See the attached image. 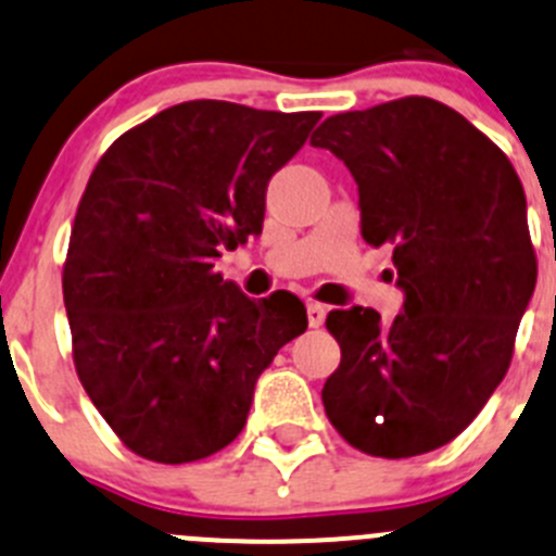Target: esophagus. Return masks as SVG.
Segmentation results:
<instances>
[{
  "instance_id": "34e87169",
  "label": "esophagus",
  "mask_w": 556,
  "mask_h": 556,
  "mask_svg": "<svg viewBox=\"0 0 556 556\" xmlns=\"http://www.w3.org/2000/svg\"><path fill=\"white\" fill-rule=\"evenodd\" d=\"M306 317H309L312 328H320L323 320H326V306L312 301V304H306Z\"/></svg>"
}]
</instances>
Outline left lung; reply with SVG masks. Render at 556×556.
Segmentation results:
<instances>
[{
  "mask_svg": "<svg viewBox=\"0 0 556 556\" xmlns=\"http://www.w3.org/2000/svg\"><path fill=\"white\" fill-rule=\"evenodd\" d=\"M309 143L348 165L361 236L393 247L404 293L391 323L366 306L328 315L342 361L323 407L364 454H427L470 427L510 366L538 279L521 181L481 129L429 97L328 116Z\"/></svg>",
  "mask_w": 556,
  "mask_h": 556,
  "instance_id": "8db88e82",
  "label": "left lung"
}]
</instances>
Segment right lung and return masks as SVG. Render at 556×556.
I'll return each mask as SVG.
<instances>
[{"label":"right lung","instance_id":"right-lung-1","mask_svg":"<svg viewBox=\"0 0 556 556\" xmlns=\"http://www.w3.org/2000/svg\"><path fill=\"white\" fill-rule=\"evenodd\" d=\"M317 122L181 102L124 132L89 176L64 309L80 382L132 454L185 465L233 443L257 377L306 331L293 293L252 301L214 263L261 233L268 181Z\"/></svg>","mask_w":556,"mask_h":556}]
</instances>
